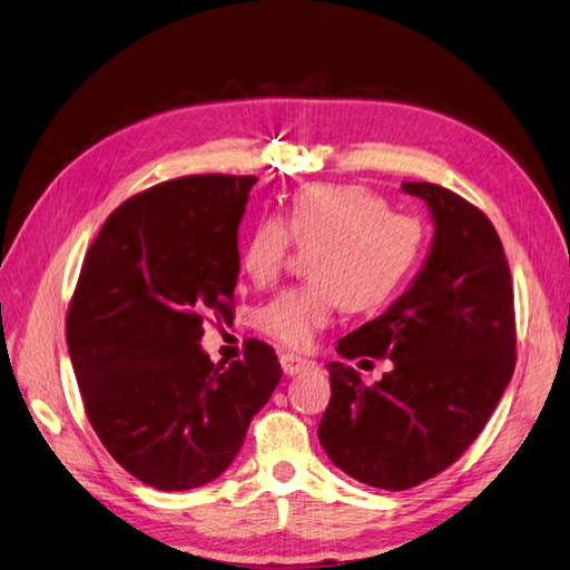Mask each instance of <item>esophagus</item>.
<instances>
[{
    "mask_svg": "<svg viewBox=\"0 0 570 570\" xmlns=\"http://www.w3.org/2000/svg\"><path fill=\"white\" fill-rule=\"evenodd\" d=\"M279 361H282V368H284L286 375H298V373H303V371L315 368V361L305 358V356H301V354H294V352H291V354H282Z\"/></svg>",
    "mask_w": 570,
    "mask_h": 570,
    "instance_id": "obj_1",
    "label": "esophagus"
}]
</instances>
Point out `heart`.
<instances>
[{"label": "heart", "mask_w": 570, "mask_h": 570, "mask_svg": "<svg viewBox=\"0 0 570 570\" xmlns=\"http://www.w3.org/2000/svg\"><path fill=\"white\" fill-rule=\"evenodd\" d=\"M291 238L311 247V282L282 291L257 311V327L286 346L303 348L344 303L348 311L383 305L412 274L424 250L419 218L390 212L361 185L313 183L291 195L282 218L265 216L240 247L243 272L257 284L279 274Z\"/></svg>", "instance_id": "obj_1"}]
</instances>
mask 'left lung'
<instances>
[{
	"mask_svg": "<svg viewBox=\"0 0 570 570\" xmlns=\"http://www.w3.org/2000/svg\"><path fill=\"white\" fill-rule=\"evenodd\" d=\"M426 202L433 240L410 288L337 342L344 358L387 356L375 385L327 363L332 397L317 426L327 458L361 484L412 489L443 472L487 426L515 368L513 284L493 224L433 183H402Z\"/></svg>",
	"mask_w": 570,
	"mask_h": 570,
	"instance_id": "obj_1",
	"label": "left lung"
}]
</instances>
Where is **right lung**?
Listing matches in <instances>:
<instances>
[{
	"label": "right lung",
	"instance_id": "right-lung-1",
	"mask_svg": "<svg viewBox=\"0 0 570 570\" xmlns=\"http://www.w3.org/2000/svg\"><path fill=\"white\" fill-rule=\"evenodd\" d=\"M255 175H189L115 209L67 313L81 400L110 455L144 484L187 491L228 470L279 385L274 348L212 363L204 315H230L238 226Z\"/></svg>",
	"mask_w": 570,
	"mask_h": 570
}]
</instances>
